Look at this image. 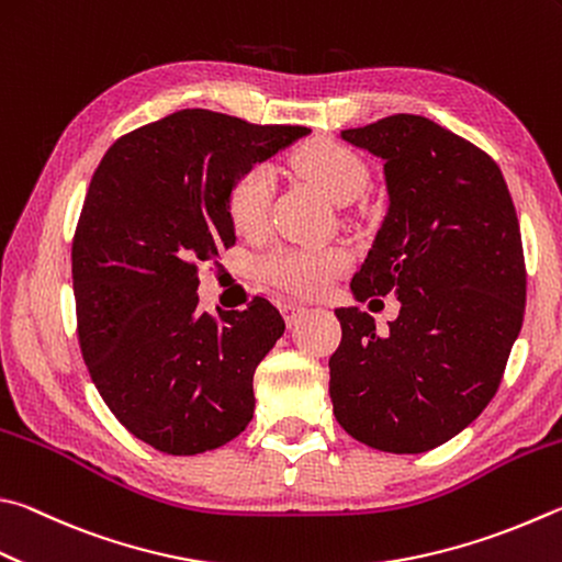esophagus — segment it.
<instances>
[{
    "instance_id": "esophagus-1",
    "label": "esophagus",
    "mask_w": 562,
    "mask_h": 562,
    "mask_svg": "<svg viewBox=\"0 0 562 562\" xmlns=\"http://www.w3.org/2000/svg\"><path fill=\"white\" fill-rule=\"evenodd\" d=\"M304 312H307V307H302V304H297V302H284L282 304V314H284V319H288L290 326L297 322Z\"/></svg>"
}]
</instances>
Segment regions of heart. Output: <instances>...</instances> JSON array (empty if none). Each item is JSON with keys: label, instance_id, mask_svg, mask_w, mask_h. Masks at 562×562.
<instances>
[{"label": "heart", "instance_id": "1", "mask_svg": "<svg viewBox=\"0 0 562 562\" xmlns=\"http://www.w3.org/2000/svg\"><path fill=\"white\" fill-rule=\"evenodd\" d=\"M292 167L304 179L314 181L326 196L336 203H346L359 196L369 169L353 149L339 145L334 139L314 137L302 142L292 151ZM270 175L265 167H252L231 183L226 211L236 231L258 233L265 226L270 209ZM341 268V255L334 250H310V248H284L274 250L260 262V274L280 288L300 294L319 292L331 274Z\"/></svg>", "mask_w": 562, "mask_h": 562}]
</instances>
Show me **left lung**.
<instances>
[{"instance_id": "1", "label": "left lung", "mask_w": 562, "mask_h": 562, "mask_svg": "<svg viewBox=\"0 0 562 562\" xmlns=\"http://www.w3.org/2000/svg\"><path fill=\"white\" fill-rule=\"evenodd\" d=\"M341 137L383 159L391 199L351 290L395 292L401 314L379 334L371 314L336 310L334 415L375 450L427 452L502 385L526 312L521 228L496 161L432 120L401 112Z\"/></svg>"}]
</instances>
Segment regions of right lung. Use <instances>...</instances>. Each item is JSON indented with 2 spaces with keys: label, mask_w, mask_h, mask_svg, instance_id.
I'll return each mask as SVG.
<instances>
[{
  "label": "right lung",
  "mask_w": 562,
  "mask_h": 562,
  "mask_svg": "<svg viewBox=\"0 0 562 562\" xmlns=\"http://www.w3.org/2000/svg\"><path fill=\"white\" fill-rule=\"evenodd\" d=\"M179 110L122 135L100 161L70 262L78 344L112 415L167 454H201L252 420V375L284 331L265 297L199 312V265L236 243L231 183L307 135Z\"/></svg>",
  "instance_id": "1"
}]
</instances>
